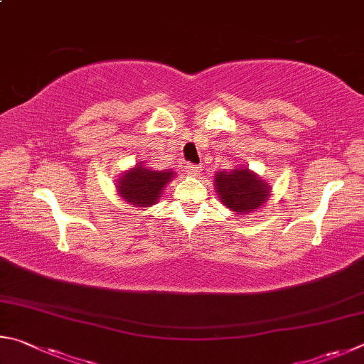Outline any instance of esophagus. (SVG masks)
I'll return each mask as SVG.
<instances>
[{
	"label": "esophagus",
	"instance_id": "1",
	"mask_svg": "<svg viewBox=\"0 0 364 364\" xmlns=\"http://www.w3.org/2000/svg\"><path fill=\"white\" fill-rule=\"evenodd\" d=\"M186 172H187V176H192V177L198 176L200 172H201V166H198V164H187L186 166Z\"/></svg>",
	"mask_w": 364,
	"mask_h": 364
}]
</instances>
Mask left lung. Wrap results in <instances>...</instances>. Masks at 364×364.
<instances>
[{
  "label": "left lung",
  "instance_id": "left-lung-1",
  "mask_svg": "<svg viewBox=\"0 0 364 364\" xmlns=\"http://www.w3.org/2000/svg\"><path fill=\"white\" fill-rule=\"evenodd\" d=\"M215 192L222 205L238 215L259 211L270 196V186L247 168L219 171L214 176Z\"/></svg>",
  "mask_w": 364,
  "mask_h": 364
}]
</instances>
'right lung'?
Instances as JSON below:
<instances>
[{
    "instance_id": "obj_1",
    "label": "right lung",
    "mask_w": 364,
    "mask_h": 364,
    "mask_svg": "<svg viewBox=\"0 0 364 364\" xmlns=\"http://www.w3.org/2000/svg\"><path fill=\"white\" fill-rule=\"evenodd\" d=\"M174 177V171H151L142 163L126 171L117 181L118 195L136 208H149L159 200L166 183Z\"/></svg>"
}]
</instances>
